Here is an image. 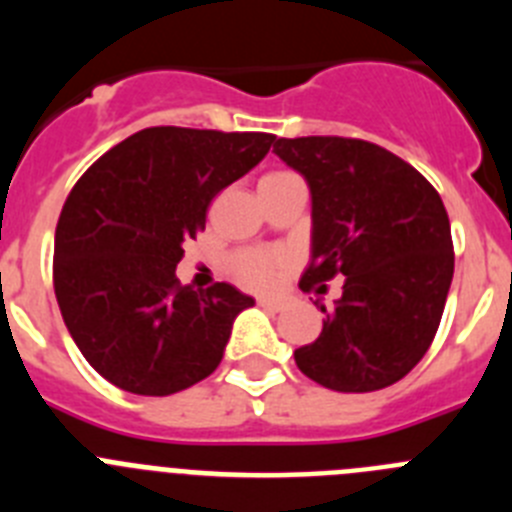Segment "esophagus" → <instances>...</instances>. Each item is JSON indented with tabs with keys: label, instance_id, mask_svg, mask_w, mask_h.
<instances>
[{
	"label": "esophagus",
	"instance_id": "esophagus-1",
	"mask_svg": "<svg viewBox=\"0 0 512 512\" xmlns=\"http://www.w3.org/2000/svg\"><path fill=\"white\" fill-rule=\"evenodd\" d=\"M259 305L266 307V310H284V300H277V297H259Z\"/></svg>",
	"mask_w": 512,
	"mask_h": 512
}]
</instances>
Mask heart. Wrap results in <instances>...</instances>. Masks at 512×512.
I'll use <instances>...</instances> for the list:
<instances>
[{"mask_svg":"<svg viewBox=\"0 0 512 512\" xmlns=\"http://www.w3.org/2000/svg\"><path fill=\"white\" fill-rule=\"evenodd\" d=\"M282 174H289V171H271L264 179ZM287 266L289 256L282 251H238L230 259V271L235 274V279H241L243 284H248L253 289L271 287Z\"/></svg>","mask_w":512,"mask_h":512,"instance_id":"1","label":"heart"}]
</instances>
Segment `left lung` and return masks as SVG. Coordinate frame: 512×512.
Instances as JSON below:
<instances>
[{"label": "left lung", "instance_id": "1", "mask_svg": "<svg viewBox=\"0 0 512 512\" xmlns=\"http://www.w3.org/2000/svg\"><path fill=\"white\" fill-rule=\"evenodd\" d=\"M274 153L312 194V261L302 292L343 295L323 333L297 348L312 382L374 392L400 382L431 348L454 277L451 225L433 184L408 161L359 138H279Z\"/></svg>", "mask_w": 512, "mask_h": 512}]
</instances>
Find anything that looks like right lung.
<instances>
[{
	"instance_id": "right-lung-1",
	"label": "right lung",
	"mask_w": 512,
	"mask_h": 512,
	"mask_svg": "<svg viewBox=\"0 0 512 512\" xmlns=\"http://www.w3.org/2000/svg\"><path fill=\"white\" fill-rule=\"evenodd\" d=\"M271 133L146 128L99 156L56 225L53 289L84 359L133 395L166 397L217 369L253 300L225 282L184 287L176 264L215 194L259 164Z\"/></svg>"
}]
</instances>
